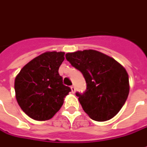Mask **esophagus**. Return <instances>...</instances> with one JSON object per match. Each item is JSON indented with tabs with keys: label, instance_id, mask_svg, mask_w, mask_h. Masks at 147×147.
I'll use <instances>...</instances> for the list:
<instances>
[{
	"label": "esophagus",
	"instance_id": "1",
	"mask_svg": "<svg viewBox=\"0 0 147 147\" xmlns=\"http://www.w3.org/2000/svg\"><path fill=\"white\" fill-rule=\"evenodd\" d=\"M71 93L75 94V92H76V87L74 86H71Z\"/></svg>",
	"mask_w": 147,
	"mask_h": 147
}]
</instances>
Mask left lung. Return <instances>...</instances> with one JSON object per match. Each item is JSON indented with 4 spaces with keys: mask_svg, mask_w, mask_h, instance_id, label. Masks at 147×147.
<instances>
[{
    "mask_svg": "<svg viewBox=\"0 0 147 147\" xmlns=\"http://www.w3.org/2000/svg\"><path fill=\"white\" fill-rule=\"evenodd\" d=\"M65 57L86 80V92L76 93L84 112L97 121L115 117L129 94L126 69L113 57L94 49L67 53Z\"/></svg>",
    "mask_w": 147,
    "mask_h": 147,
    "instance_id": "left-lung-1",
    "label": "left lung"
}]
</instances>
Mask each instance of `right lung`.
<instances>
[{"label": "right lung", "instance_id": "obj_1", "mask_svg": "<svg viewBox=\"0 0 147 147\" xmlns=\"http://www.w3.org/2000/svg\"><path fill=\"white\" fill-rule=\"evenodd\" d=\"M64 52H45L28 62L15 79L16 98L33 120L51 119L71 91L58 73Z\"/></svg>", "mask_w": 147, "mask_h": 147}]
</instances>
